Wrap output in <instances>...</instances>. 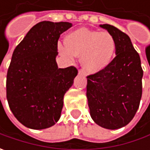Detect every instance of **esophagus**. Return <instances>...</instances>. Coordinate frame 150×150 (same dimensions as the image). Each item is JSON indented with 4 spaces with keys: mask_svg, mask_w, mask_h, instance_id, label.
Wrapping results in <instances>:
<instances>
[{
    "mask_svg": "<svg viewBox=\"0 0 150 150\" xmlns=\"http://www.w3.org/2000/svg\"><path fill=\"white\" fill-rule=\"evenodd\" d=\"M78 74H79V75H83L84 74L83 70H82V69H79V70H78Z\"/></svg>",
    "mask_w": 150,
    "mask_h": 150,
    "instance_id": "obj_1",
    "label": "esophagus"
}]
</instances>
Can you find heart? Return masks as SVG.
Listing matches in <instances>:
<instances>
[{
    "mask_svg": "<svg viewBox=\"0 0 150 150\" xmlns=\"http://www.w3.org/2000/svg\"><path fill=\"white\" fill-rule=\"evenodd\" d=\"M65 47L57 46L61 55L72 59L81 56V63L88 73L100 72L111 62L116 50V42L112 34L87 28H79L67 34Z\"/></svg>",
    "mask_w": 150,
    "mask_h": 150,
    "instance_id": "heart-1",
    "label": "heart"
}]
</instances>
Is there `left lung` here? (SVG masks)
Instances as JSON below:
<instances>
[{
    "label": "left lung",
    "instance_id": "left-lung-1",
    "mask_svg": "<svg viewBox=\"0 0 150 150\" xmlns=\"http://www.w3.org/2000/svg\"><path fill=\"white\" fill-rule=\"evenodd\" d=\"M100 26L115 39L116 57L103 70L87 76V98L96 124L117 129L129 123L139 107L143 69L129 37L112 25Z\"/></svg>",
    "mask_w": 150,
    "mask_h": 150
}]
</instances>
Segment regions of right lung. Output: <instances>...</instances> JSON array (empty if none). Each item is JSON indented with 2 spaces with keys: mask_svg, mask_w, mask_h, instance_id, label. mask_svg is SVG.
I'll return each mask as SVG.
<instances>
[{
  "mask_svg": "<svg viewBox=\"0 0 150 150\" xmlns=\"http://www.w3.org/2000/svg\"><path fill=\"white\" fill-rule=\"evenodd\" d=\"M72 23L41 21L15 48L6 75V98L16 119L32 129H43L60 118L63 97L78 75L71 66L58 68L60 35Z\"/></svg>",
  "mask_w": 150,
  "mask_h": 150,
  "instance_id": "add662e5",
  "label": "right lung"
}]
</instances>
